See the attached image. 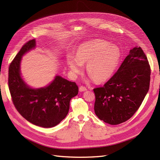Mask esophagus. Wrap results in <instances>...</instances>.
<instances>
[{"label":"esophagus","mask_w":160,"mask_h":160,"mask_svg":"<svg viewBox=\"0 0 160 160\" xmlns=\"http://www.w3.org/2000/svg\"><path fill=\"white\" fill-rule=\"evenodd\" d=\"M79 91H80V92H83V91H86V90H87V88H85V87L81 86L80 88H79Z\"/></svg>","instance_id":"34e87169"}]
</instances>
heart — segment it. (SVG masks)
Returning a JSON list of instances; mask_svg holds the SVG:
<instances>
[{
  "instance_id": "1",
  "label": "heart",
  "mask_w": 160,
  "mask_h": 160,
  "mask_svg": "<svg viewBox=\"0 0 160 160\" xmlns=\"http://www.w3.org/2000/svg\"><path fill=\"white\" fill-rule=\"evenodd\" d=\"M122 52L119 48L103 39H95L82 43L77 55L71 52L67 63L71 75L76 77L83 71L87 62V71L91 79L102 82L113 76L119 63Z\"/></svg>"
}]
</instances>
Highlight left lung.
I'll return each mask as SVG.
<instances>
[{"label": "left lung", "mask_w": 160, "mask_h": 160, "mask_svg": "<svg viewBox=\"0 0 160 160\" xmlns=\"http://www.w3.org/2000/svg\"><path fill=\"white\" fill-rule=\"evenodd\" d=\"M150 75L146 55L141 47H135L107 83L93 89L94 110L98 118L118 125L132 118L148 93Z\"/></svg>", "instance_id": "obj_1"}]
</instances>
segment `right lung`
I'll return each instance as SVG.
<instances>
[{
    "mask_svg": "<svg viewBox=\"0 0 160 160\" xmlns=\"http://www.w3.org/2000/svg\"><path fill=\"white\" fill-rule=\"evenodd\" d=\"M35 47V39L28 41L14 57L8 69V88L12 102L24 118L37 126L52 128L68 114L70 100L79 89L75 82L60 75L43 88L28 85L22 77L21 62L22 56Z\"/></svg>",
    "mask_w": 160,
    "mask_h": 160,
    "instance_id": "right-lung-1",
    "label": "right lung"
}]
</instances>
